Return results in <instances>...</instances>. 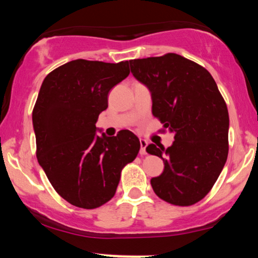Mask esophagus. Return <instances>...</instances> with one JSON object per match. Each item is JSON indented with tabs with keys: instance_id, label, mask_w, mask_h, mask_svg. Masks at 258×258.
I'll list each match as a JSON object with an SVG mask.
<instances>
[{
	"instance_id": "obj_1",
	"label": "esophagus",
	"mask_w": 258,
	"mask_h": 258,
	"mask_svg": "<svg viewBox=\"0 0 258 258\" xmlns=\"http://www.w3.org/2000/svg\"><path fill=\"white\" fill-rule=\"evenodd\" d=\"M139 143H141V154H142V155H144V154L147 153L146 148L148 146V142L146 141V139L141 138V139H139Z\"/></svg>"
}]
</instances>
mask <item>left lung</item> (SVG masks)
I'll use <instances>...</instances> for the list:
<instances>
[{
  "label": "left lung",
  "instance_id": "obj_1",
  "mask_svg": "<svg viewBox=\"0 0 258 258\" xmlns=\"http://www.w3.org/2000/svg\"><path fill=\"white\" fill-rule=\"evenodd\" d=\"M131 73L152 93V111L164 131L174 133L167 149L147 152L164 161V172L150 179L160 199L190 206L206 197L228 156L229 115L214 78L205 68L176 53L130 60Z\"/></svg>",
  "mask_w": 258,
  "mask_h": 258
}]
</instances>
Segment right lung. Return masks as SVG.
<instances>
[{
	"mask_svg": "<svg viewBox=\"0 0 258 258\" xmlns=\"http://www.w3.org/2000/svg\"><path fill=\"white\" fill-rule=\"evenodd\" d=\"M130 74L128 61L76 59L49 73L41 85L32 125L36 155L55 191L74 206L96 209L115 195L122 168L141 148L128 130L97 135L109 91Z\"/></svg>",
	"mask_w": 258,
	"mask_h": 258,
	"instance_id": "right-lung-1",
	"label": "right lung"
}]
</instances>
